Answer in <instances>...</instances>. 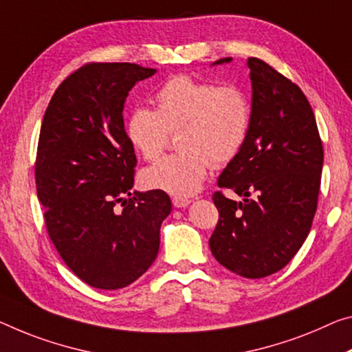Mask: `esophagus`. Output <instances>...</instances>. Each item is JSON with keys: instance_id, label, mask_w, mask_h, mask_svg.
Returning <instances> with one entry per match:
<instances>
[{"instance_id": "34e87169", "label": "esophagus", "mask_w": 352, "mask_h": 352, "mask_svg": "<svg viewBox=\"0 0 352 352\" xmlns=\"http://www.w3.org/2000/svg\"><path fill=\"white\" fill-rule=\"evenodd\" d=\"M172 204H174L175 208H186V206L191 204V199H188V197H174V199H172Z\"/></svg>"}]
</instances>
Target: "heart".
Listing matches in <instances>:
<instances>
[{
	"label": "heart",
	"instance_id": "b5f03b06",
	"mask_svg": "<svg viewBox=\"0 0 352 352\" xmlns=\"http://www.w3.org/2000/svg\"><path fill=\"white\" fill-rule=\"evenodd\" d=\"M156 111L136 108L125 124L130 146L152 161L177 133L180 152L164 156L141 172L144 188L175 197L196 194L211 164L221 167L241 152L252 106L244 89L217 86L188 75L172 76L155 94Z\"/></svg>",
	"mask_w": 352,
	"mask_h": 352
}]
</instances>
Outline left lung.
<instances>
[{"label": "left lung", "instance_id": "obj_1", "mask_svg": "<svg viewBox=\"0 0 352 352\" xmlns=\"http://www.w3.org/2000/svg\"><path fill=\"white\" fill-rule=\"evenodd\" d=\"M248 67L252 82L248 139L217 178V186L243 200L213 194L219 221L210 249L235 274L261 278L285 267L309 235L324 153L304 92L265 60L249 58Z\"/></svg>", "mask_w": 352, "mask_h": 352}]
</instances>
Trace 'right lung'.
Here are the masks:
<instances>
[{"mask_svg":"<svg viewBox=\"0 0 352 352\" xmlns=\"http://www.w3.org/2000/svg\"><path fill=\"white\" fill-rule=\"evenodd\" d=\"M155 72L86 64L60 82L43 116L36 158L43 219L64 263L94 288L119 289L141 277L158 255L161 222L172 210L163 191L130 192L136 155L124 104Z\"/></svg>","mask_w":352,"mask_h":352,"instance_id":"add662e5","label":"right lung"}]
</instances>
